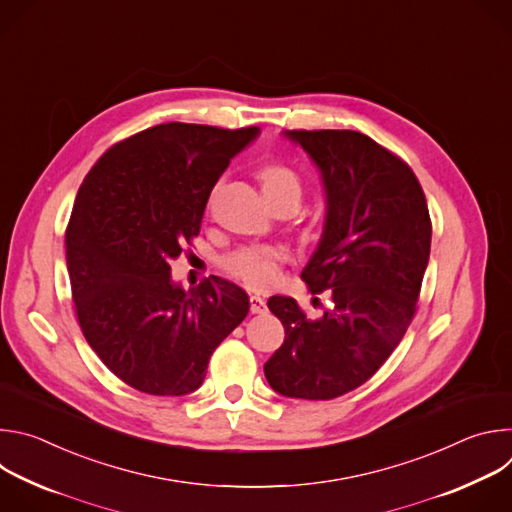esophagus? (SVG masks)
I'll return each instance as SVG.
<instances>
[{
    "label": "esophagus",
    "mask_w": 512,
    "mask_h": 512,
    "mask_svg": "<svg viewBox=\"0 0 512 512\" xmlns=\"http://www.w3.org/2000/svg\"><path fill=\"white\" fill-rule=\"evenodd\" d=\"M249 302H251V314H265L267 312V304H265L263 298L249 296Z\"/></svg>",
    "instance_id": "1"
}]
</instances>
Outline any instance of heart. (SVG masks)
Wrapping results in <instances>:
<instances>
[{
  "mask_svg": "<svg viewBox=\"0 0 512 512\" xmlns=\"http://www.w3.org/2000/svg\"><path fill=\"white\" fill-rule=\"evenodd\" d=\"M259 182L269 202L285 196L300 200L302 186L294 170L281 164H269L259 170ZM287 261V251L279 245H249L229 253L223 259V267L231 277L251 289L271 287L281 273V265Z\"/></svg>",
  "mask_w": 512,
  "mask_h": 512,
  "instance_id": "heart-1",
  "label": "heart"
}]
</instances>
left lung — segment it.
<instances>
[{
    "label": "left lung",
    "mask_w": 512,
    "mask_h": 512,
    "mask_svg": "<svg viewBox=\"0 0 512 512\" xmlns=\"http://www.w3.org/2000/svg\"><path fill=\"white\" fill-rule=\"evenodd\" d=\"M316 164L326 196L320 243L302 271L332 304L316 320L294 298L269 310L285 340L265 362L273 391L326 401L369 381L413 320L429 261L431 221L411 168L358 131H283Z\"/></svg>",
    "instance_id": "obj_1"
}]
</instances>
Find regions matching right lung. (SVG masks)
Instances as JSON below:
<instances>
[{
	"mask_svg": "<svg viewBox=\"0 0 512 512\" xmlns=\"http://www.w3.org/2000/svg\"><path fill=\"white\" fill-rule=\"evenodd\" d=\"M259 127L162 123L113 145L79 188L66 229L72 300L89 346L129 387L196 391L249 296L210 275L184 289L170 261L200 233L214 184Z\"/></svg>",
	"mask_w": 512,
	"mask_h": 512,
	"instance_id": "add662e5",
	"label": "right lung"
}]
</instances>
